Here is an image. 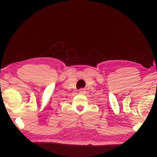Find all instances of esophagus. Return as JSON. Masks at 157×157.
<instances>
[{
    "instance_id": "esophagus-1",
    "label": "esophagus",
    "mask_w": 157,
    "mask_h": 157,
    "mask_svg": "<svg viewBox=\"0 0 157 157\" xmlns=\"http://www.w3.org/2000/svg\"><path fill=\"white\" fill-rule=\"evenodd\" d=\"M79 93H80V94H85V93H86V90H85L84 89H81L80 90V91H79Z\"/></svg>"
}]
</instances>
